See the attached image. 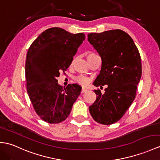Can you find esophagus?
<instances>
[{
    "label": "esophagus",
    "instance_id": "obj_1",
    "mask_svg": "<svg viewBox=\"0 0 160 160\" xmlns=\"http://www.w3.org/2000/svg\"><path fill=\"white\" fill-rule=\"evenodd\" d=\"M88 90H87V88H82V90H81V93H84V92H87Z\"/></svg>",
    "mask_w": 160,
    "mask_h": 160
}]
</instances>
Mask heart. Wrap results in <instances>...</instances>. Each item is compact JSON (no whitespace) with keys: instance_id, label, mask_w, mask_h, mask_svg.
<instances>
[{"instance_id":"b5f03b06","label":"heart","mask_w":160,"mask_h":160,"mask_svg":"<svg viewBox=\"0 0 160 160\" xmlns=\"http://www.w3.org/2000/svg\"><path fill=\"white\" fill-rule=\"evenodd\" d=\"M95 54L94 53L92 52H90L88 53L87 55V58L88 61L90 60V59L93 57V56H95ZM76 81L77 82H78L79 84H87V82H88V79L86 77L84 76H77L76 78Z\"/></svg>"}]
</instances>
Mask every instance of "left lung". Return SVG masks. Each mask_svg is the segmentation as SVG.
Listing matches in <instances>:
<instances>
[{
  "mask_svg": "<svg viewBox=\"0 0 160 160\" xmlns=\"http://www.w3.org/2000/svg\"><path fill=\"white\" fill-rule=\"evenodd\" d=\"M88 40L102 58L101 71L93 84H107L105 92L94 90L97 98L89 106L92 118L100 124L119 121L136 98L142 76L139 51L127 32L120 29L89 33Z\"/></svg>",
  "mask_w": 160,
  "mask_h": 160,
  "instance_id": "1",
  "label": "left lung"
}]
</instances>
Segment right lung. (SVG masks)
Returning <instances> with one entry per match:
<instances>
[{"label": "right lung", "mask_w": 160, "mask_h": 160, "mask_svg": "<svg viewBox=\"0 0 160 160\" xmlns=\"http://www.w3.org/2000/svg\"><path fill=\"white\" fill-rule=\"evenodd\" d=\"M84 39L82 32L73 34L54 27L41 33L28 48L25 63L27 92L36 113L48 123L65 121L80 94L78 84L63 88L57 78L71 65Z\"/></svg>", "instance_id": "add662e5"}]
</instances>
